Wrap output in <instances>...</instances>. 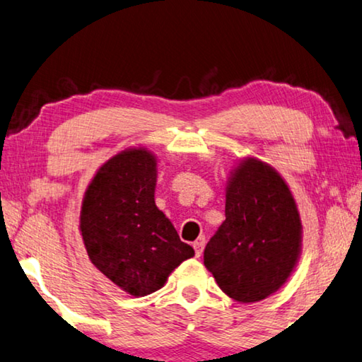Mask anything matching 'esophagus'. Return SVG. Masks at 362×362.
Listing matches in <instances>:
<instances>
[{
	"label": "esophagus",
	"instance_id": "34e87169",
	"mask_svg": "<svg viewBox=\"0 0 362 362\" xmlns=\"http://www.w3.org/2000/svg\"><path fill=\"white\" fill-rule=\"evenodd\" d=\"M204 246H205L204 239H199V241H196V243L192 244L194 251H196V257H200V254H202V251H204Z\"/></svg>",
	"mask_w": 362,
	"mask_h": 362
}]
</instances>
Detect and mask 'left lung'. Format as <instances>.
<instances>
[{"label": "left lung", "instance_id": "left-lung-1", "mask_svg": "<svg viewBox=\"0 0 362 362\" xmlns=\"http://www.w3.org/2000/svg\"><path fill=\"white\" fill-rule=\"evenodd\" d=\"M225 216L205 246L204 265L235 301L265 299L288 280L301 251L290 187L272 166L244 160L228 182Z\"/></svg>", "mask_w": 362, "mask_h": 362}]
</instances>
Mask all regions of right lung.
Masks as SVG:
<instances>
[{
    "label": "right lung",
    "mask_w": 362,
    "mask_h": 362,
    "mask_svg": "<svg viewBox=\"0 0 362 362\" xmlns=\"http://www.w3.org/2000/svg\"><path fill=\"white\" fill-rule=\"evenodd\" d=\"M157 162L146 148L124 150L87 187L81 233L88 259L132 296L160 290L194 249L155 205Z\"/></svg>",
    "instance_id": "1"
}]
</instances>
